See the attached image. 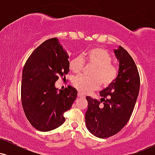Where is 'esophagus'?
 Instances as JSON below:
<instances>
[{
	"label": "esophagus",
	"instance_id": "obj_1",
	"mask_svg": "<svg viewBox=\"0 0 155 155\" xmlns=\"http://www.w3.org/2000/svg\"><path fill=\"white\" fill-rule=\"evenodd\" d=\"M78 96H79V97H85V96L82 93H81V92H78Z\"/></svg>",
	"mask_w": 155,
	"mask_h": 155
}]
</instances>
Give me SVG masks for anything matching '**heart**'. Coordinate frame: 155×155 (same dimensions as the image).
Listing matches in <instances>:
<instances>
[{
	"mask_svg": "<svg viewBox=\"0 0 155 155\" xmlns=\"http://www.w3.org/2000/svg\"><path fill=\"white\" fill-rule=\"evenodd\" d=\"M89 63L95 65L92 73V77L77 76L74 78L72 84L75 88L83 94H89L97 90L103 85L108 86L117 79L118 68L111 63V57L106 49L102 48H93L87 51L84 57ZM84 58L81 55L76 56L69 63L70 70L74 74H79L82 71Z\"/></svg>",
	"mask_w": 155,
	"mask_h": 155,
	"instance_id": "1",
	"label": "heart"
}]
</instances>
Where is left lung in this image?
<instances>
[{
    "label": "left lung",
    "mask_w": 155,
    "mask_h": 155,
    "mask_svg": "<svg viewBox=\"0 0 155 155\" xmlns=\"http://www.w3.org/2000/svg\"><path fill=\"white\" fill-rule=\"evenodd\" d=\"M114 52L120 63L117 79L100 92L101 101L86 97L87 128L101 138L114 136L123 128L130 118L139 93V74L132 57L120 46Z\"/></svg>",
    "instance_id": "obj_1"
}]
</instances>
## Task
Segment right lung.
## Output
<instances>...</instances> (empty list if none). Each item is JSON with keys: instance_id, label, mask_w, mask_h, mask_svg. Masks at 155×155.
<instances>
[{"instance_id": "1", "label": "right lung", "mask_w": 155, "mask_h": 155, "mask_svg": "<svg viewBox=\"0 0 155 155\" xmlns=\"http://www.w3.org/2000/svg\"><path fill=\"white\" fill-rule=\"evenodd\" d=\"M69 56L57 38L48 39L32 52L22 71L21 99L25 116L38 130L47 132L65 122L77 90L55 87L59 76L69 72Z\"/></svg>"}]
</instances>
